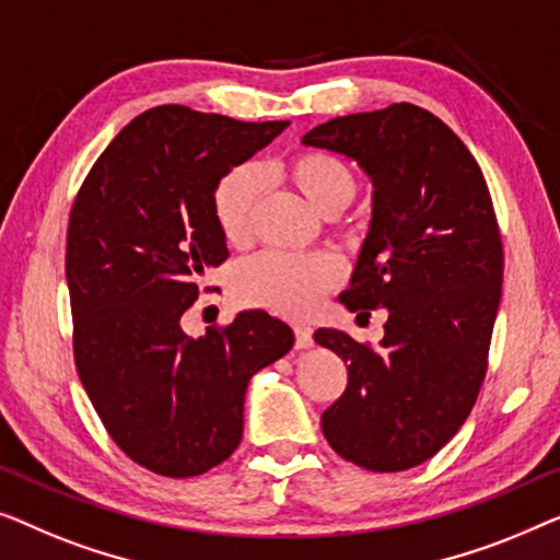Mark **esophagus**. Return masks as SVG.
<instances>
[{"instance_id":"obj_1","label":"esophagus","mask_w":560,"mask_h":560,"mask_svg":"<svg viewBox=\"0 0 560 560\" xmlns=\"http://www.w3.org/2000/svg\"><path fill=\"white\" fill-rule=\"evenodd\" d=\"M294 335H296V350H306V348H312V345H314L312 327L299 325V327H294Z\"/></svg>"}]
</instances>
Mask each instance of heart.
<instances>
[{
  "instance_id": "heart-1",
  "label": "heart",
  "mask_w": 560,
  "mask_h": 560,
  "mask_svg": "<svg viewBox=\"0 0 560 560\" xmlns=\"http://www.w3.org/2000/svg\"><path fill=\"white\" fill-rule=\"evenodd\" d=\"M283 177L302 192V198L322 215L332 218L352 202L358 192V175L348 160L325 149H306L283 164ZM261 177L243 164L228 172L212 195V212L223 238L241 246L254 233V218ZM340 281L335 258L325 254L287 256L258 254L238 264L233 273V291L243 304L261 306L281 317H306L317 310L322 296Z\"/></svg>"
}]
</instances>
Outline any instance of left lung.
<instances>
[{
	"mask_svg": "<svg viewBox=\"0 0 560 560\" xmlns=\"http://www.w3.org/2000/svg\"><path fill=\"white\" fill-rule=\"evenodd\" d=\"M302 144L348 156L373 183L370 231L340 302L388 312L377 348L314 332L348 365L322 431L362 469H411L459 431L487 373L502 294L490 190L462 139L413 104L337 116Z\"/></svg>",
	"mask_w": 560,
	"mask_h": 560,
	"instance_id": "obj_1",
	"label": "left lung"
}]
</instances>
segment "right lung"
I'll return each mask as SVG.
<instances>
[{"label": "right lung", "mask_w": 560, "mask_h": 560, "mask_svg": "<svg viewBox=\"0 0 560 560\" xmlns=\"http://www.w3.org/2000/svg\"><path fill=\"white\" fill-rule=\"evenodd\" d=\"M289 121H235L160 106L116 133L70 210L66 277L81 383L126 456L198 477L235 452L258 370L294 332L264 310L185 335L205 271L228 258L212 195Z\"/></svg>", "instance_id": "add662e5"}]
</instances>
